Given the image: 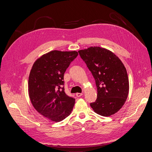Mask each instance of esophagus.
<instances>
[{
  "label": "esophagus",
  "mask_w": 152,
  "mask_h": 152,
  "mask_svg": "<svg viewBox=\"0 0 152 152\" xmlns=\"http://www.w3.org/2000/svg\"><path fill=\"white\" fill-rule=\"evenodd\" d=\"M82 95H83V94L82 93H76V96H77V97H80V96H82Z\"/></svg>",
  "instance_id": "1"
}]
</instances>
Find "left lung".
<instances>
[{
  "instance_id": "1",
  "label": "left lung",
  "mask_w": 152,
  "mask_h": 152,
  "mask_svg": "<svg viewBox=\"0 0 152 152\" xmlns=\"http://www.w3.org/2000/svg\"><path fill=\"white\" fill-rule=\"evenodd\" d=\"M79 53L97 87V99L90 103L91 108L104 117L115 113L125 103L129 89L124 64L112 51L100 47H90Z\"/></svg>"
}]
</instances>
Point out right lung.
<instances>
[{
  "label": "right lung",
  "mask_w": 152,
  "mask_h": 152,
  "mask_svg": "<svg viewBox=\"0 0 152 152\" xmlns=\"http://www.w3.org/2000/svg\"><path fill=\"white\" fill-rule=\"evenodd\" d=\"M78 56L77 51L52 50L37 59L30 73L28 93L35 109L54 122L70 115L75 99L64 88V73Z\"/></svg>",
  "instance_id": "add662e5"
}]
</instances>
